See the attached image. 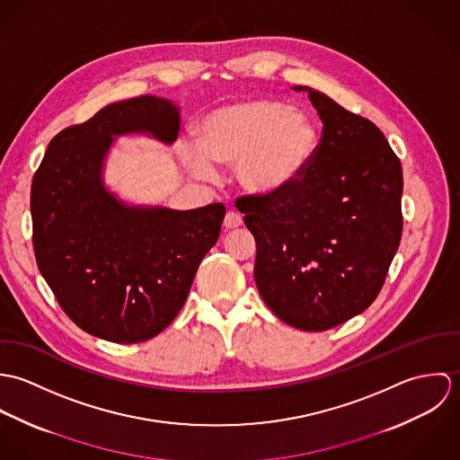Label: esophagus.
<instances>
[{
    "label": "esophagus",
    "instance_id": "obj_1",
    "mask_svg": "<svg viewBox=\"0 0 460 460\" xmlns=\"http://www.w3.org/2000/svg\"><path fill=\"white\" fill-rule=\"evenodd\" d=\"M241 225H243L241 216H239L237 212H234V210H228V212H226V216H225L223 226H225L226 230H234V228H237V226H241Z\"/></svg>",
    "mask_w": 460,
    "mask_h": 460
}]
</instances>
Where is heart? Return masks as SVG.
I'll return each instance as SVG.
<instances>
[{
    "label": "heart",
    "instance_id": "b5f03b06",
    "mask_svg": "<svg viewBox=\"0 0 460 460\" xmlns=\"http://www.w3.org/2000/svg\"><path fill=\"white\" fill-rule=\"evenodd\" d=\"M310 120L267 99L239 101L212 111L201 124L199 148L184 143L181 157L199 179L212 181V163L235 166L239 184L255 195L287 188L315 152Z\"/></svg>",
    "mask_w": 460,
    "mask_h": 460
}]
</instances>
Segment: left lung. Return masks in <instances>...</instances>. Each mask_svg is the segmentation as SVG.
Segmentation results:
<instances>
[{"label":"left lung","mask_w":460,"mask_h":460,"mask_svg":"<svg viewBox=\"0 0 460 460\" xmlns=\"http://www.w3.org/2000/svg\"><path fill=\"white\" fill-rule=\"evenodd\" d=\"M305 90L324 126L312 159L287 188L235 207L257 243L265 305L292 328L326 331L379 296L402 237L403 181L376 124Z\"/></svg>","instance_id":"obj_1"}]
</instances>
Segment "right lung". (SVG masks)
<instances>
[{
  "label": "right lung",
  "mask_w": 460,
  "mask_h": 460,
  "mask_svg": "<svg viewBox=\"0 0 460 460\" xmlns=\"http://www.w3.org/2000/svg\"><path fill=\"white\" fill-rule=\"evenodd\" d=\"M179 110L141 95L58 132L33 175L31 221L39 270L77 328L115 343L154 338L179 315L198 265L216 244L223 203L193 210L128 207L101 168L113 136H179Z\"/></svg>",
  "instance_id": "right-lung-1"
}]
</instances>
